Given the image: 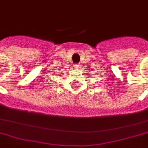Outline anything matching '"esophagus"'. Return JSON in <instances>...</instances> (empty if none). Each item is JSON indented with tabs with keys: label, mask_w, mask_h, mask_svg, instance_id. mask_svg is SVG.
<instances>
[{
	"label": "esophagus",
	"mask_w": 148,
	"mask_h": 148,
	"mask_svg": "<svg viewBox=\"0 0 148 148\" xmlns=\"http://www.w3.org/2000/svg\"><path fill=\"white\" fill-rule=\"evenodd\" d=\"M74 67L79 68V64H75V65H74Z\"/></svg>",
	"instance_id": "34e87169"
}]
</instances>
